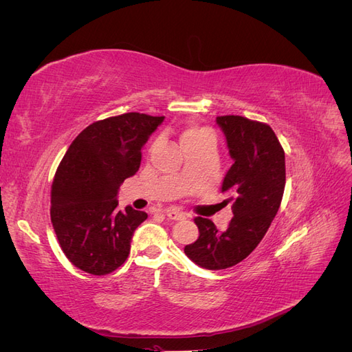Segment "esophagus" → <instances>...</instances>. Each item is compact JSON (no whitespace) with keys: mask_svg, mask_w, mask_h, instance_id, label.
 Returning <instances> with one entry per match:
<instances>
[{"mask_svg":"<svg viewBox=\"0 0 352 352\" xmlns=\"http://www.w3.org/2000/svg\"><path fill=\"white\" fill-rule=\"evenodd\" d=\"M166 214L170 220H184L186 216L184 214V212H180L177 210H167Z\"/></svg>","mask_w":352,"mask_h":352,"instance_id":"34e87169","label":"esophagus"}]
</instances>
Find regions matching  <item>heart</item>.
Masks as SVG:
<instances>
[{"label": "heart", "instance_id": "heart-1", "mask_svg": "<svg viewBox=\"0 0 352 352\" xmlns=\"http://www.w3.org/2000/svg\"><path fill=\"white\" fill-rule=\"evenodd\" d=\"M180 144H182V148L188 154L206 146H214V135L206 127L186 126L180 133Z\"/></svg>", "mask_w": 352, "mask_h": 352}]
</instances>
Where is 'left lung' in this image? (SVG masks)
I'll list each match as a JSON object with an SVG mask.
<instances>
[{
	"label": "left lung",
	"mask_w": 352,
	"mask_h": 352,
	"mask_svg": "<svg viewBox=\"0 0 352 352\" xmlns=\"http://www.w3.org/2000/svg\"><path fill=\"white\" fill-rule=\"evenodd\" d=\"M225 133L232 167L223 179V204L233 202L225 230L197 217L199 236L185 254L202 269L221 270L245 260L257 248L280 207L285 190V151L269 124L242 116L216 119Z\"/></svg>",
	"instance_id": "left-lung-1"
}]
</instances>
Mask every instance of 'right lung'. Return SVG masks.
<instances>
[{"label": "right lung", "instance_id": "add662e5", "mask_svg": "<svg viewBox=\"0 0 352 352\" xmlns=\"http://www.w3.org/2000/svg\"><path fill=\"white\" fill-rule=\"evenodd\" d=\"M164 116L126 113L89 124L72 142L51 189V223L78 269L102 276L129 257L133 232L145 211H119L117 194L141 166L142 146Z\"/></svg>", "mask_w": 352, "mask_h": 352}]
</instances>
